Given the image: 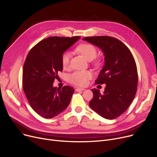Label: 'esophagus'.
I'll use <instances>...</instances> for the list:
<instances>
[{
	"instance_id": "esophagus-1",
	"label": "esophagus",
	"mask_w": 157,
	"mask_h": 157,
	"mask_svg": "<svg viewBox=\"0 0 157 157\" xmlns=\"http://www.w3.org/2000/svg\"><path fill=\"white\" fill-rule=\"evenodd\" d=\"M84 90H85V88H76V92L84 91Z\"/></svg>"
}]
</instances>
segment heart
I'll list each match as a JSON object with an SVG mask.
<instances>
[{
	"label": "heart",
	"mask_w": 157,
	"mask_h": 157,
	"mask_svg": "<svg viewBox=\"0 0 157 157\" xmlns=\"http://www.w3.org/2000/svg\"><path fill=\"white\" fill-rule=\"evenodd\" d=\"M76 52L83 56L88 61L93 60L95 67H99L102 64V60L100 58H97V50L94 46L90 44H82L76 48ZM70 55L68 53H64L61 59V62L63 68H67L69 65ZM92 78V74L90 71H76L68 76V81L71 83L77 86H83L86 85L88 81Z\"/></svg>",
	"instance_id": "b5f03b06"
}]
</instances>
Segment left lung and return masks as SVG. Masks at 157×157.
<instances>
[{
  "label": "left lung",
  "mask_w": 157,
  "mask_h": 157,
  "mask_svg": "<svg viewBox=\"0 0 157 157\" xmlns=\"http://www.w3.org/2000/svg\"><path fill=\"white\" fill-rule=\"evenodd\" d=\"M101 49L105 63L95 84H105L103 94L92 89L89 105L102 117L113 120L124 113L136 94L138 82L137 66L128 47L120 40L109 36L83 39Z\"/></svg>",
  "instance_id": "left-lung-1"
}]
</instances>
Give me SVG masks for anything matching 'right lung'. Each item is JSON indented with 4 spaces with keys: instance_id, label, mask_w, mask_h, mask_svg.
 I'll return each mask as SVG.
<instances>
[{
    "instance_id": "add662e5",
    "label": "right lung",
    "mask_w": 157,
    "mask_h": 157,
    "mask_svg": "<svg viewBox=\"0 0 157 157\" xmlns=\"http://www.w3.org/2000/svg\"><path fill=\"white\" fill-rule=\"evenodd\" d=\"M80 39L49 37L33 47L23 69V88L34 109L44 118H52L67 108L74 90L69 86L53 87L58 72L62 71L63 53Z\"/></svg>"
}]
</instances>
